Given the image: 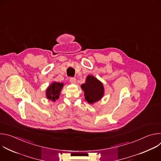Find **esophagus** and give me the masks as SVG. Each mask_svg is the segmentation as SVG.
Listing matches in <instances>:
<instances>
[{
	"mask_svg": "<svg viewBox=\"0 0 161 161\" xmlns=\"http://www.w3.org/2000/svg\"><path fill=\"white\" fill-rule=\"evenodd\" d=\"M69 81L71 82V83L75 84L76 83V79L75 78H71L70 80H69Z\"/></svg>",
	"mask_w": 161,
	"mask_h": 161,
	"instance_id": "esophagus-1",
	"label": "esophagus"
}]
</instances>
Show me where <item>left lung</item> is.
Here are the masks:
<instances>
[{
    "label": "left lung",
    "instance_id": "1",
    "mask_svg": "<svg viewBox=\"0 0 161 161\" xmlns=\"http://www.w3.org/2000/svg\"><path fill=\"white\" fill-rule=\"evenodd\" d=\"M85 100L92 104L100 101L104 96V88L103 83L95 76H87L85 83L81 85Z\"/></svg>",
    "mask_w": 161,
    "mask_h": 161
}]
</instances>
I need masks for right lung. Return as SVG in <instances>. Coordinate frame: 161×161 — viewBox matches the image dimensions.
<instances>
[{
  "mask_svg": "<svg viewBox=\"0 0 161 161\" xmlns=\"http://www.w3.org/2000/svg\"><path fill=\"white\" fill-rule=\"evenodd\" d=\"M64 85V84L63 83L56 81L52 83L50 85L48 86L47 90H46V96H47V98L53 102H55L56 100H58Z\"/></svg>",
  "mask_w": 161,
  "mask_h": 161,
  "instance_id": "obj_1",
  "label": "right lung"
}]
</instances>
